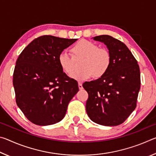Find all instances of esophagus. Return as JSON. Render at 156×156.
<instances>
[{
	"mask_svg": "<svg viewBox=\"0 0 156 156\" xmlns=\"http://www.w3.org/2000/svg\"><path fill=\"white\" fill-rule=\"evenodd\" d=\"M78 88L80 89H82L83 88V84H82L81 83H78Z\"/></svg>",
	"mask_w": 156,
	"mask_h": 156,
	"instance_id": "1",
	"label": "esophagus"
}]
</instances>
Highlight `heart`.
Masks as SVG:
<instances>
[{"label":"heart","instance_id":"obj_1","mask_svg":"<svg viewBox=\"0 0 156 156\" xmlns=\"http://www.w3.org/2000/svg\"><path fill=\"white\" fill-rule=\"evenodd\" d=\"M72 52L76 60L84 59L83 69L75 73L76 62L74 57L67 51H62L58 56V63L63 72L76 80H87L104 76L112 64V56L107 49L100 48L97 44L87 40H80L72 47Z\"/></svg>","mask_w":156,"mask_h":156}]
</instances>
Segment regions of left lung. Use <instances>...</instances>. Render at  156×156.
<instances>
[{"label": "left lung", "mask_w": 156, "mask_h": 156, "mask_svg": "<svg viewBox=\"0 0 156 156\" xmlns=\"http://www.w3.org/2000/svg\"><path fill=\"white\" fill-rule=\"evenodd\" d=\"M94 40L106 44L112 56V64L104 76L83 84L89 95L87 113L93 122L99 125H119L136 107L140 89L139 65L120 41L109 35L95 36Z\"/></svg>", "instance_id": "obj_1"}]
</instances>
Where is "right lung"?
<instances>
[{"label":"right lung","mask_w":156,"mask_h":156,"mask_svg":"<svg viewBox=\"0 0 156 156\" xmlns=\"http://www.w3.org/2000/svg\"><path fill=\"white\" fill-rule=\"evenodd\" d=\"M76 40L41 36L18 58L13 74L16 102L35 125H50L62 120L69 102L79 90L77 81L63 72L58 59Z\"/></svg>","instance_id":"obj_1"}]
</instances>
